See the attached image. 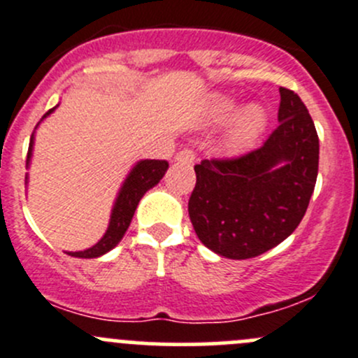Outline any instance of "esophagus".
Listing matches in <instances>:
<instances>
[{
  "label": "esophagus",
  "instance_id": "obj_1",
  "mask_svg": "<svg viewBox=\"0 0 358 358\" xmlns=\"http://www.w3.org/2000/svg\"><path fill=\"white\" fill-rule=\"evenodd\" d=\"M175 161L180 162V164H194L196 154H194L192 150H189V148H185V150H180L178 154L175 155Z\"/></svg>",
  "mask_w": 358,
  "mask_h": 358
}]
</instances>
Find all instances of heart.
Returning <instances> with one entry per match:
<instances>
[{
	"label": "heart",
	"instance_id": "obj_1",
	"mask_svg": "<svg viewBox=\"0 0 358 358\" xmlns=\"http://www.w3.org/2000/svg\"><path fill=\"white\" fill-rule=\"evenodd\" d=\"M229 120V127L222 140L227 152H241L257 141L267 124V112L259 103H248L238 108V99L232 96L215 94L203 112V124L208 127L222 126Z\"/></svg>",
	"mask_w": 358,
	"mask_h": 358
}]
</instances>
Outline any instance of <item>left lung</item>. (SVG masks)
Here are the masks:
<instances>
[{
	"label": "left lung",
	"instance_id": "left-lung-1",
	"mask_svg": "<svg viewBox=\"0 0 358 358\" xmlns=\"http://www.w3.org/2000/svg\"><path fill=\"white\" fill-rule=\"evenodd\" d=\"M278 127L257 150L194 166L189 217L197 238L227 259H252L303 220L318 175V134L299 96L280 87Z\"/></svg>",
	"mask_w": 358,
	"mask_h": 358
}]
</instances>
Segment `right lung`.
<instances>
[{
	"label": "right lung",
	"mask_w": 358,
	"mask_h": 358,
	"mask_svg": "<svg viewBox=\"0 0 358 358\" xmlns=\"http://www.w3.org/2000/svg\"><path fill=\"white\" fill-rule=\"evenodd\" d=\"M57 106L48 110V112L41 117V120L47 119V117L57 108ZM36 127H34V129H36ZM33 147H34V133L31 134L26 168H29L31 157H33ZM168 168L169 164L166 161H155V159H141V161H138L136 164L133 166V169L129 171V175L126 176V180H124L119 194H117L115 203H113V208H112V215H110L108 229H106V232L103 234V238L99 239L94 246H91V248L82 250V252H66V253L71 257H78V259H96V257L105 255L106 252L115 248V246L120 243V239L124 238V234H126L140 199L145 196L147 190H150L152 187H155L159 182H161L164 173L168 171ZM26 183H27V175H26Z\"/></svg>",
	"instance_id": "add662e5"
}]
</instances>
